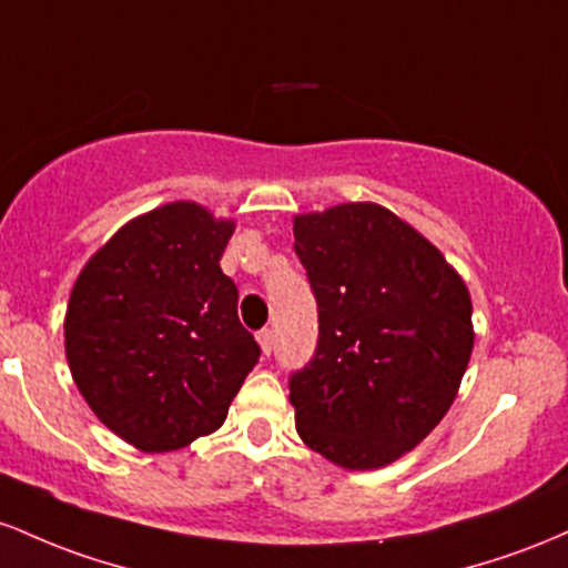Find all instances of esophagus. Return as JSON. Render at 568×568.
I'll list each match as a JSON object with an SVG mask.
<instances>
[{"instance_id": "esophagus-1", "label": "esophagus", "mask_w": 568, "mask_h": 568, "mask_svg": "<svg viewBox=\"0 0 568 568\" xmlns=\"http://www.w3.org/2000/svg\"><path fill=\"white\" fill-rule=\"evenodd\" d=\"M257 343H260V348H263V354H271L273 352V329H260Z\"/></svg>"}]
</instances>
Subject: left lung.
Returning a JSON list of instances; mask_svg holds the SVG:
<instances>
[{
    "mask_svg": "<svg viewBox=\"0 0 568 568\" xmlns=\"http://www.w3.org/2000/svg\"><path fill=\"white\" fill-rule=\"evenodd\" d=\"M318 308L316 352L290 375L297 435L346 469L416 448L473 356V301L437 246L378 203L295 216Z\"/></svg>",
    "mask_w": 568,
    "mask_h": 568,
    "instance_id": "8db88e82",
    "label": "left lung"
}]
</instances>
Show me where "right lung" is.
Instances as JSON below:
<instances>
[{"instance_id":"1","label":"right lung","mask_w":568,"mask_h":568,"mask_svg":"<svg viewBox=\"0 0 568 568\" xmlns=\"http://www.w3.org/2000/svg\"><path fill=\"white\" fill-rule=\"evenodd\" d=\"M235 231L199 203L136 216L88 260L63 337L91 410L144 454L212 435L260 359L220 257Z\"/></svg>"}]
</instances>
